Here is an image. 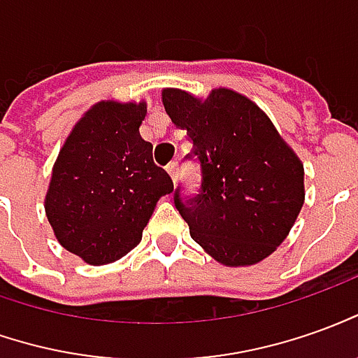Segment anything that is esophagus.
<instances>
[{"mask_svg":"<svg viewBox=\"0 0 358 358\" xmlns=\"http://www.w3.org/2000/svg\"><path fill=\"white\" fill-rule=\"evenodd\" d=\"M167 173H169V177L173 179V183H177V177H179V162H171V164H167Z\"/></svg>","mask_w":358,"mask_h":358,"instance_id":"esophagus-1","label":"esophagus"}]
</instances>
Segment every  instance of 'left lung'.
<instances>
[{
    "label": "left lung",
    "instance_id": "left-lung-1",
    "mask_svg": "<svg viewBox=\"0 0 358 358\" xmlns=\"http://www.w3.org/2000/svg\"><path fill=\"white\" fill-rule=\"evenodd\" d=\"M165 113L187 130L201 189L175 206L193 240L228 267H248L285 241L304 204V165L271 118L245 95L218 87L206 99L167 87Z\"/></svg>",
    "mask_w": 358,
    "mask_h": 358
}]
</instances>
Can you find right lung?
Listing matches in <instances>:
<instances>
[{
    "label": "right lung",
    "mask_w": 358,
    "mask_h": 358,
    "mask_svg": "<svg viewBox=\"0 0 358 358\" xmlns=\"http://www.w3.org/2000/svg\"><path fill=\"white\" fill-rule=\"evenodd\" d=\"M146 103L99 101L66 138L44 199L64 250L90 265L124 257L142 240L157 201L173 181L140 136Z\"/></svg>",
    "instance_id": "1"
}]
</instances>
